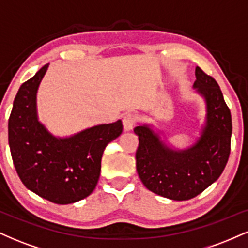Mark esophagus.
<instances>
[{
	"mask_svg": "<svg viewBox=\"0 0 248 248\" xmlns=\"http://www.w3.org/2000/svg\"><path fill=\"white\" fill-rule=\"evenodd\" d=\"M136 121H138V118H136L135 114L133 113H128V114L124 115L122 118V124H124V130H132L134 127H135Z\"/></svg>",
	"mask_w": 248,
	"mask_h": 248,
	"instance_id": "obj_1",
	"label": "esophagus"
}]
</instances>
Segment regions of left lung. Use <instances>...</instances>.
I'll return each instance as SVG.
<instances>
[{
	"label": "left lung",
	"mask_w": 248,
	"mask_h": 248,
	"mask_svg": "<svg viewBox=\"0 0 248 248\" xmlns=\"http://www.w3.org/2000/svg\"><path fill=\"white\" fill-rule=\"evenodd\" d=\"M193 86L205 98L207 120L203 135L192 148L175 152L147 126L134 128L139 136L136 170L142 183L154 193L173 201L196 197L217 181L231 152V112L218 82L197 66Z\"/></svg>",
	"instance_id": "1"
}]
</instances>
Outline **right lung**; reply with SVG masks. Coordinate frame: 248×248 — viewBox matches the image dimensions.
Wrapping results in <instances>:
<instances>
[{"label": "right lung", "instance_id": "1", "mask_svg": "<svg viewBox=\"0 0 248 248\" xmlns=\"http://www.w3.org/2000/svg\"><path fill=\"white\" fill-rule=\"evenodd\" d=\"M49 64L19 87L14 100L8 140L22 183L39 197L71 204L92 193L105 148L122 133V122L100 124L69 139H56L37 120L36 93Z\"/></svg>", "mask_w": 248, "mask_h": 248}]
</instances>
